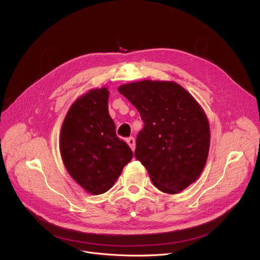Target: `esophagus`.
I'll return each instance as SVG.
<instances>
[{
    "instance_id": "34e87169",
    "label": "esophagus",
    "mask_w": 260,
    "mask_h": 260,
    "mask_svg": "<svg viewBox=\"0 0 260 260\" xmlns=\"http://www.w3.org/2000/svg\"><path fill=\"white\" fill-rule=\"evenodd\" d=\"M126 142H127V144L129 145V147L133 149H135V146H136V142H135V138L134 137H129V138H127L126 139Z\"/></svg>"
}]
</instances>
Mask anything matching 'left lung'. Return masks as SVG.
<instances>
[{"instance_id":"1","label":"left lung","mask_w":260,"mask_h":260,"mask_svg":"<svg viewBox=\"0 0 260 260\" xmlns=\"http://www.w3.org/2000/svg\"><path fill=\"white\" fill-rule=\"evenodd\" d=\"M118 90L144 123L135 157L161 192L180 193L199 178L208 159L210 125L203 109L175 82L144 80Z\"/></svg>"}]
</instances>
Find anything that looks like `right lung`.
<instances>
[{
  "mask_svg": "<svg viewBox=\"0 0 260 260\" xmlns=\"http://www.w3.org/2000/svg\"><path fill=\"white\" fill-rule=\"evenodd\" d=\"M107 103L106 87L81 95L67 112L60 135L67 172L92 195L107 192L133 158L131 147L116 135Z\"/></svg>",
  "mask_w": 260,
  "mask_h": 260,
  "instance_id": "right-lung-1",
  "label": "right lung"
}]
</instances>
